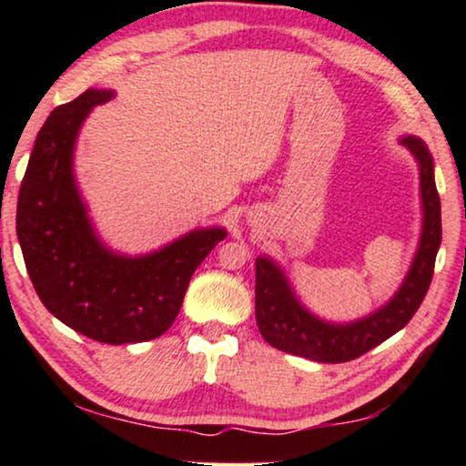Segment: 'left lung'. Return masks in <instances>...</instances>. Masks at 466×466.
<instances>
[{
	"label": "left lung",
	"instance_id": "left-lung-1",
	"mask_svg": "<svg viewBox=\"0 0 466 466\" xmlns=\"http://www.w3.org/2000/svg\"><path fill=\"white\" fill-rule=\"evenodd\" d=\"M420 167L422 233L407 276L390 301L360 320L335 324L320 320L301 305L284 271L269 257L257 258V324L269 346L316 362H348L399 333L416 314L429 290L439 244L441 201L435 187V165L420 137L400 139Z\"/></svg>",
	"mask_w": 466,
	"mask_h": 466
}]
</instances>
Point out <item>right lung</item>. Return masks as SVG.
Instances as JSON below:
<instances>
[{"instance_id":"1","label":"right lung","mask_w":466,"mask_h":466,"mask_svg":"<svg viewBox=\"0 0 466 466\" xmlns=\"http://www.w3.org/2000/svg\"><path fill=\"white\" fill-rule=\"evenodd\" d=\"M114 91L88 88L50 112L18 190L16 235L31 284L55 318L95 341L139 343L163 335L201 260L227 231L195 228L144 257L97 238L74 177V146L95 106Z\"/></svg>"}]
</instances>
